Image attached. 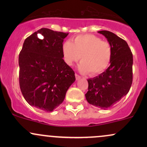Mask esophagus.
Wrapping results in <instances>:
<instances>
[{
  "label": "esophagus",
  "instance_id": "obj_1",
  "mask_svg": "<svg viewBox=\"0 0 147 147\" xmlns=\"http://www.w3.org/2000/svg\"><path fill=\"white\" fill-rule=\"evenodd\" d=\"M75 77H76V80H79V79H81V77L77 74H75Z\"/></svg>",
  "mask_w": 147,
  "mask_h": 147
}]
</instances>
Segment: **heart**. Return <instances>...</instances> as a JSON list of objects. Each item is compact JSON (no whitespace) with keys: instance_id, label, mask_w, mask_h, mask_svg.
I'll return each instance as SVG.
<instances>
[{"instance_id":"obj_1","label":"heart","mask_w":147,"mask_h":147,"mask_svg":"<svg viewBox=\"0 0 147 147\" xmlns=\"http://www.w3.org/2000/svg\"><path fill=\"white\" fill-rule=\"evenodd\" d=\"M63 59L72 66L80 59L78 68L81 72L90 75L102 73L110 65L113 57L112 46L93 34H81L75 37L73 43L65 41L62 45Z\"/></svg>"}]
</instances>
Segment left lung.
<instances>
[{
  "mask_svg": "<svg viewBox=\"0 0 147 147\" xmlns=\"http://www.w3.org/2000/svg\"><path fill=\"white\" fill-rule=\"evenodd\" d=\"M102 34L111 45L113 57L111 65L100 75L88 79L87 102L101 109H107L129 92L133 82V55L127 43L111 32Z\"/></svg>",
  "mask_w": 147,
  "mask_h": 147,
  "instance_id": "8db88e82",
  "label": "left lung"
}]
</instances>
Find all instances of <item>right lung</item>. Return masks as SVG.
<instances>
[{
  "label": "right lung",
  "instance_id": "obj_1",
  "mask_svg": "<svg viewBox=\"0 0 147 147\" xmlns=\"http://www.w3.org/2000/svg\"><path fill=\"white\" fill-rule=\"evenodd\" d=\"M68 34L41 28L23 43L18 57L20 88L26 102L39 110L52 112L58 107L75 81V72L63 59Z\"/></svg>",
  "mask_w": 147,
  "mask_h": 147
}]
</instances>
